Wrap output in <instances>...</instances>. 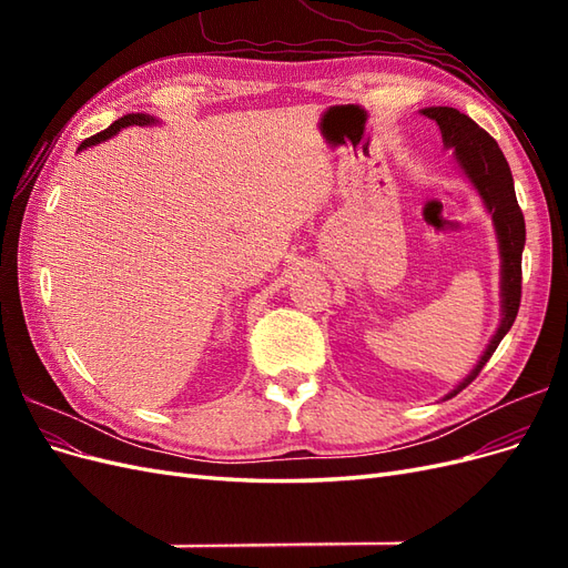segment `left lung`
I'll return each mask as SVG.
<instances>
[{
	"instance_id": "left-lung-1",
	"label": "left lung",
	"mask_w": 568,
	"mask_h": 568,
	"mask_svg": "<svg viewBox=\"0 0 568 568\" xmlns=\"http://www.w3.org/2000/svg\"><path fill=\"white\" fill-rule=\"evenodd\" d=\"M422 115L436 120L443 134L445 149H453L455 161L464 173V178L474 184L478 196L484 199V205L493 217L497 246H500V263H503L500 265V274H503L500 326H497L488 348L484 351V355H480V359L469 372L467 379L459 382L443 398V400H450L462 388H467L476 379L478 372L484 369V365L495 353V348L500 346L505 334L511 329L514 320H517L519 303H521V253L526 244V222L519 209L517 192H514L511 170L493 136L484 128H478L469 115H464L450 106H428V109H422Z\"/></svg>"
}]
</instances>
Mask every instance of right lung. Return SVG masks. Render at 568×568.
<instances>
[{"label":"right lung","instance_id":"right-lung-1","mask_svg":"<svg viewBox=\"0 0 568 568\" xmlns=\"http://www.w3.org/2000/svg\"><path fill=\"white\" fill-rule=\"evenodd\" d=\"M151 123H156V118H153V115H146V113H128V115H123V118H118L115 123H113L111 128H106L104 132H97L94 136H90V140H84L78 151L88 149V146H94V144H101V142H106L109 136L118 134L123 128H130V125H151Z\"/></svg>","mask_w":568,"mask_h":568}]
</instances>
